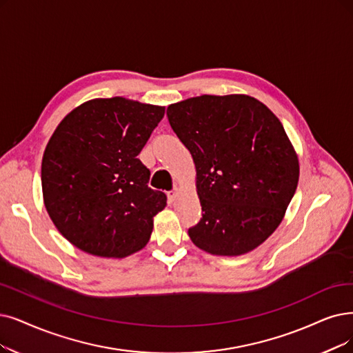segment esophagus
Returning <instances> with one entry per match:
<instances>
[{
    "mask_svg": "<svg viewBox=\"0 0 353 353\" xmlns=\"http://www.w3.org/2000/svg\"><path fill=\"white\" fill-rule=\"evenodd\" d=\"M178 195H179V192H178V190H172V191H168V200H169V203H174L176 199H178Z\"/></svg>",
    "mask_w": 353,
    "mask_h": 353,
    "instance_id": "esophagus-1",
    "label": "esophagus"
}]
</instances>
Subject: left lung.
Listing matches in <instances>:
<instances>
[{"label": "left lung", "mask_w": 353, "mask_h": 353, "mask_svg": "<svg viewBox=\"0 0 353 353\" xmlns=\"http://www.w3.org/2000/svg\"><path fill=\"white\" fill-rule=\"evenodd\" d=\"M166 116L190 150L203 219L192 243L217 256L256 249L283 221L300 165L274 112L245 94L200 95L171 104Z\"/></svg>", "instance_id": "1"}]
</instances>
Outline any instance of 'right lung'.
I'll use <instances>...</instances> for the list:
<instances>
[{
    "instance_id": "1",
    "label": "right lung",
    "mask_w": 353,
    "mask_h": 353,
    "mask_svg": "<svg viewBox=\"0 0 353 353\" xmlns=\"http://www.w3.org/2000/svg\"><path fill=\"white\" fill-rule=\"evenodd\" d=\"M165 107L123 97L94 98L74 108L49 139L41 191L59 233L101 258H125L149 242L166 195L152 190L137 159Z\"/></svg>"
}]
</instances>
